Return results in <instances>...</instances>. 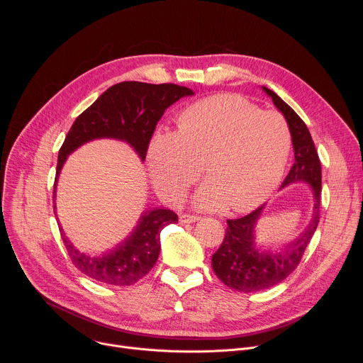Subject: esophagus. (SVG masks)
<instances>
[{"instance_id": "esophagus-1", "label": "esophagus", "mask_w": 363, "mask_h": 363, "mask_svg": "<svg viewBox=\"0 0 363 363\" xmlns=\"http://www.w3.org/2000/svg\"><path fill=\"white\" fill-rule=\"evenodd\" d=\"M198 220H199V217L198 216H192V214H182L179 217V223L181 224H191V223H195Z\"/></svg>"}]
</instances>
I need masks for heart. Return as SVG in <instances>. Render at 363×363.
I'll use <instances>...</instances> for the list:
<instances>
[{"label":"heart","mask_w":363,"mask_h":363,"mask_svg":"<svg viewBox=\"0 0 363 363\" xmlns=\"http://www.w3.org/2000/svg\"><path fill=\"white\" fill-rule=\"evenodd\" d=\"M179 130H158L147 149L152 182L168 201H178L199 178V208L235 211L260 203L279 185L291 146L281 115L258 111L237 94H216L186 106Z\"/></svg>","instance_id":"1"}]
</instances>
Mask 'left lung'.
I'll use <instances>...</instances> for the list:
<instances>
[{
    "label": "left lung",
    "mask_w": 363,
    "mask_h": 363,
    "mask_svg": "<svg viewBox=\"0 0 363 363\" xmlns=\"http://www.w3.org/2000/svg\"><path fill=\"white\" fill-rule=\"evenodd\" d=\"M273 99L276 108L284 115L294 147V164L283 186L293 182H307L315 195L313 218L308 227L283 251H260L254 244V227L264 205L245 217L227 220L225 237L213 255V269L217 277L230 289L244 293L266 290L281 283L298 266L306 247L319 224V206L322 191L320 160L306 123L273 90L263 87Z\"/></svg>",
    "instance_id": "1"
}]
</instances>
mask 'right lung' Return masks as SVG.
Wrapping results in <instances>:
<instances>
[{"label":"right lung","mask_w":363,"mask_h":363,"mask_svg":"<svg viewBox=\"0 0 363 363\" xmlns=\"http://www.w3.org/2000/svg\"><path fill=\"white\" fill-rule=\"evenodd\" d=\"M192 94L191 89L174 83L142 82H122L101 93L90 108L77 116L59 150L53 196L56 198L57 179L67 157L79 146L100 138L119 139L128 142L143 161L164 112L181 97ZM174 223H178V216L171 210H146L123 242L100 257H91L80 252L69 241L57 221L74 267L87 277L109 286H132L145 277L158 260L161 231Z\"/></svg>","instance_id":"add662e5"}]
</instances>
